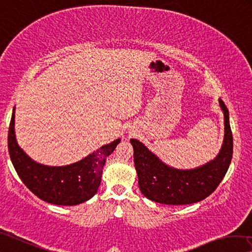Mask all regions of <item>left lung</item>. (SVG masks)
I'll list each match as a JSON object with an SVG mask.
<instances>
[{"mask_svg":"<svg viewBox=\"0 0 252 252\" xmlns=\"http://www.w3.org/2000/svg\"><path fill=\"white\" fill-rule=\"evenodd\" d=\"M219 104L224 118V137L217 157L193 169L174 168L137 139H131L134 166L141 193L150 201L167 205L193 204L210 196L229 168L233 140L229 111L221 98Z\"/></svg>","mask_w":252,"mask_h":252,"instance_id":"8db88e82","label":"left lung"}]
</instances>
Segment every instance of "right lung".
<instances>
[{
	"mask_svg": "<svg viewBox=\"0 0 252 252\" xmlns=\"http://www.w3.org/2000/svg\"><path fill=\"white\" fill-rule=\"evenodd\" d=\"M12 113L7 147L11 161L23 184L40 199L55 205L71 206L89 201L97 193L103 167L121 139L102 146L82 160L66 166H47L31 159L18 145Z\"/></svg>",
	"mask_w": 252,
	"mask_h": 252,
	"instance_id": "1",
	"label": "right lung"
}]
</instances>
